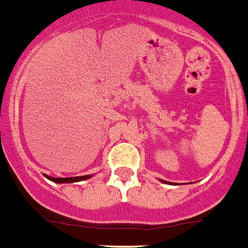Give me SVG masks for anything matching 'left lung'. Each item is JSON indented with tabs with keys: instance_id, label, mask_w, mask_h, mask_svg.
<instances>
[{
	"instance_id": "8db88e82",
	"label": "left lung",
	"mask_w": 248,
	"mask_h": 248,
	"mask_svg": "<svg viewBox=\"0 0 248 248\" xmlns=\"http://www.w3.org/2000/svg\"><path fill=\"white\" fill-rule=\"evenodd\" d=\"M161 182H164V180H161ZM164 183H168V182H164Z\"/></svg>"
}]
</instances>
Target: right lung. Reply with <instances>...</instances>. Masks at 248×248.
Listing matches in <instances>:
<instances>
[{
    "instance_id": "1",
    "label": "right lung",
    "mask_w": 248,
    "mask_h": 248,
    "mask_svg": "<svg viewBox=\"0 0 248 248\" xmlns=\"http://www.w3.org/2000/svg\"><path fill=\"white\" fill-rule=\"evenodd\" d=\"M45 176L54 183H76V182H82V180H87V179L92 178V175L74 176V178H53V176H47V175Z\"/></svg>"
}]
</instances>
